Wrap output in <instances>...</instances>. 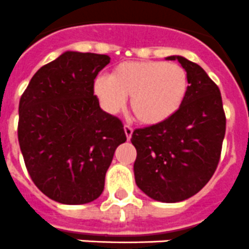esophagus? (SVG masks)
<instances>
[{"label":"esophagus","mask_w":249,"mask_h":249,"mask_svg":"<svg viewBox=\"0 0 249 249\" xmlns=\"http://www.w3.org/2000/svg\"><path fill=\"white\" fill-rule=\"evenodd\" d=\"M123 128H124V133H126L127 140H131L132 133H133V129H132L129 126H127V124H126V126H124V127H123Z\"/></svg>","instance_id":"obj_1"}]
</instances>
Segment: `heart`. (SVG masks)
<instances>
[{"mask_svg": "<svg viewBox=\"0 0 249 249\" xmlns=\"http://www.w3.org/2000/svg\"><path fill=\"white\" fill-rule=\"evenodd\" d=\"M188 91L184 68L163 61L123 62L109 77L98 76L93 94L107 113L116 114L129 96V106L138 121L147 126L171 118L183 103Z\"/></svg>", "mask_w": 249, "mask_h": 249, "instance_id": "1", "label": "heart"}]
</instances>
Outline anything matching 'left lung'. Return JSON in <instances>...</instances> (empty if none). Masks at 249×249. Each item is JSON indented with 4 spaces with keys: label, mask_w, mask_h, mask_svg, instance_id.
<instances>
[{
    "label": "left lung",
    "mask_w": 249,
    "mask_h": 249,
    "mask_svg": "<svg viewBox=\"0 0 249 249\" xmlns=\"http://www.w3.org/2000/svg\"><path fill=\"white\" fill-rule=\"evenodd\" d=\"M167 59H177L187 72L186 98L167 121L136 129L131 142L138 188L155 201L176 203L198 193L214 173L226 116L219 89L201 66L182 56Z\"/></svg>",
    "instance_id": "left-lung-1"
}]
</instances>
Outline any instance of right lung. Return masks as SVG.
<instances>
[{"instance_id":"1","label":"right lung","mask_w":249,"mask_h":249,"mask_svg":"<svg viewBox=\"0 0 249 249\" xmlns=\"http://www.w3.org/2000/svg\"><path fill=\"white\" fill-rule=\"evenodd\" d=\"M107 54L66 51L31 78L18 107L26 168L43 195L63 204L97 199L114 151L126 142L121 120L93 94Z\"/></svg>"}]
</instances>
